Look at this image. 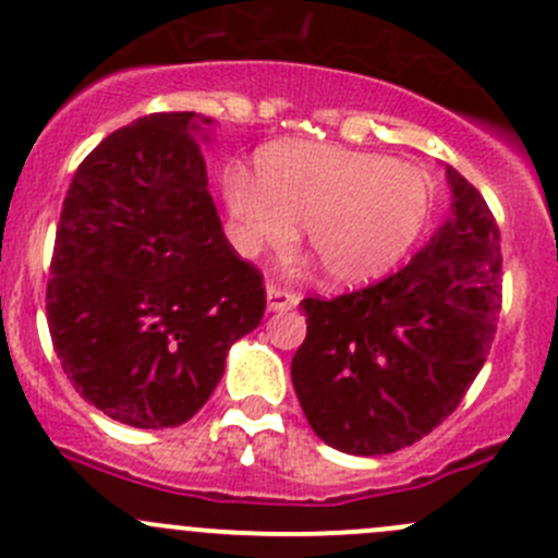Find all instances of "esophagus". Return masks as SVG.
I'll return each instance as SVG.
<instances>
[{
	"instance_id": "1",
	"label": "esophagus",
	"mask_w": 558,
	"mask_h": 558,
	"mask_svg": "<svg viewBox=\"0 0 558 558\" xmlns=\"http://www.w3.org/2000/svg\"><path fill=\"white\" fill-rule=\"evenodd\" d=\"M300 305V296L294 291H286L280 289L278 283H269L267 286V311L269 313H283L291 311V307Z\"/></svg>"
}]
</instances>
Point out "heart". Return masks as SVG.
I'll return each instance as SVG.
<instances>
[{
  "label": "heart",
  "mask_w": 558,
  "mask_h": 558,
  "mask_svg": "<svg viewBox=\"0 0 558 558\" xmlns=\"http://www.w3.org/2000/svg\"><path fill=\"white\" fill-rule=\"evenodd\" d=\"M223 194L251 251L289 243L291 223H305L307 253L331 286H364L386 275L432 213L426 172L340 145H269L256 156V180L232 167Z\"/></svg>",
  "instance_id": "1"
}]
</instances>
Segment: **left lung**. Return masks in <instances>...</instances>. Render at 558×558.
<instances>
[{
	"label": "left lung",
	"instance_id": "1",
	"mask_svg": "<svg viewBox=\"0 0 558 558\" xmlns=\"http://www.w3.org/2000/svg\"><path fill=\"white\" fill-rule=\"evenodd\" d=\"M451 216L408 267L337 300L307 296L291 380L326 446L384 456L413 446L459 408L502 307L499 227L453 167Z\"/></svg>",
	"mask_w": 558,
	"mask_h": 558
}]
</instances>
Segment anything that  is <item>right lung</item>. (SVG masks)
I'll list each match as a JSON object with an SVG mask.
<instances>
[{
	"label": "right lung",
	"mask_w": 558,
	"mask_h": 558,
	"mask_svg": "<svg viewBox=\"0 0 558 558\" xmlns=\"http://www.w3.org/2000/svg\"><path fill=\"white\" fill-rule=\"evenodd\" d=\"M210 123L154 112L112 132L77 167L56 229V356L86 402L137 429L185 424L267 307L207 191Z\"/></svg>",
	"instance_id": "add662e5"
}]
</instances>
